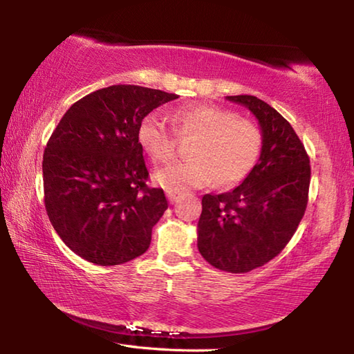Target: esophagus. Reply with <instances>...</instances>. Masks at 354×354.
<instances>
[{
	"label": "esophagus",
	"mask_w": 354,
	"mask_h": 354,
	"mask_svg": "<svg viewBox=\"0 0 354 354\" xmlns=\"http://www.w3.org/2000/svg\"><path fill=\"white\" fill-rule=\"evenodd\" d=\"M167 198H169L170 203H176L181 196H179L178 194H173V192H167Z\"/></svg>",
	"instance_id": "1"
}]
</instances>
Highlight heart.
I'll return each instance as SVG.
<instances>
[{
  "label": "heart",
  "mask_w": 354,
  "mask_h": 354,
  "mask_svg": "<svg viewBox=\"0 0 354 354\" xmlns=\"http://www.w3.org/2000/svg\"><path fill=\"white\" fill-rule=\"evenodd\" d=\"M176 133L195 137L190 145L194 159L175 162L156 173V181L167 192L183 195L214 179L231 185L247 178L262 151V133L254 122L212 104L176 107L171 113ZM137 140L149 158L170 160L176 149V136L158 113H148L137 128Z\"/></svg>",
  "instance_id": "heart-1"
}]
</instances>
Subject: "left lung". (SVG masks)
Wrapping results in <instances>:
<instances>
[{"mask_svg":"<svg viewBox=\"0 0 354 354\" xmlns=\"http://www.w3.org/2000/svg\"><path fill=\"white\" fill-rule=\"evenodd\" d=\"M257 118L261 158L241 185L203 196L198 250L215 268L247 273L272 261L295 234L308 205L310 165L290 123L251 95L226 97Z\"/></svg>","mask_w":354,"mask_h":354,"instance_id":"1","label":"left lung"}]
</instances>
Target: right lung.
<instances>
[{
  "label": "right lung",
  "mask_w": 354,
  "mask_h": 354,
  "mask_svg": "<svg viewBox=\"0 0 354 354\" xmlns=\"http://www.w3.org/2000/svg\"><path fill=\"white\" fill-rule=\"evenodd\" d=\"M178 95L111 86L64 113L44 153L45 207L67 247L97 266H120L145 253L153 226L169 207L147 185L137 140L142 118Z\"/></svg>",
  "instance_id": "add662e5"
}]
</instances>
